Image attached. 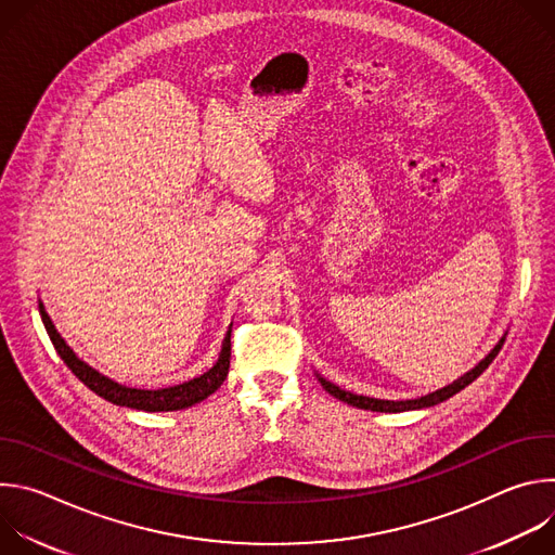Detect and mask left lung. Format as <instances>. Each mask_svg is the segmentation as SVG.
Returning a JSON list of instances; mask_svg holds the SVG:
<instances>
[{"label": "left lung", "mask_w": 555, "mask_h": 555, "mask_svg": "<svg viewBox=\"0 0 555 555\" xmlns=\"http://www.w3.org/2000/svg\"><path fill=\"white\" fill-rule=\"evenodd\" d=\"M505 343V336L496 343V347L477 364L474 369H469L467 373H463L459 379H454L452 384L439 388V390H433L428 395H422V398H415V400H400V402H392V400H375V398H366V395H356L351 390H343L340 386L332 384L330 379L321 377L319 373V382L323 384V388L334 395L336 400L340 402H347L349 406H356V409H364V411H375V413H402V411H417V409H428V406H435L439 402H446L448 398H452V395H456L459 390H463L467 384H472L474 379H477L490 364L492 360L499 356L501 347Z\"/></svg>", "instance_id": "obj_1"}]
</instances>
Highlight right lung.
I'll use <instances>...</instances> for the list:
<instances>
[{"label":"right lung","instance_id":"1","mask_svg":"<svg viewBox=\"0 0 555 555\" xmlns=\"http://www.w3.org/2000/svg\"><path fill=\"white\" fill-rule=\"evenodd\" d=\"M39 313H41V321L46 325V332H48L56 353L67 364V369L78 379H81L90 390L101 395L103 400H107L112 404H118V406H127V409H135V411H146V413L182 411V409H189V406L199 404L202 400H206L208 395H212L223 384V379L228 375V366H230V332L223 338L221 353H219L217 362L204 375L193 377V379H189L184 384H176V386H169V388H157V390L131 388V386H125V384H118V382L109 379L107 375L99 373L88 362H83L81 358H78L69 349V345L61 338L56 327L52 325L50 315H48V311H46L41 300H39Z\"/></svg>","mask_w":555,"mask_h":555}]
</instances>
